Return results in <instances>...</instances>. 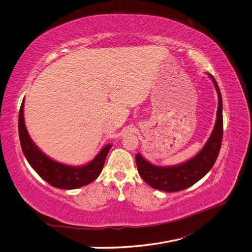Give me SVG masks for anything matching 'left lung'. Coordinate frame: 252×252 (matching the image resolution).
<instances>
[{
	"instance_id": "left-lung-1",
	"label": "left lung",
	"mask_w": 252,
	"mask_h": 252,
	"mask_svg": "<svg viewBox=\"0 0 252 252\" xmlns=\"http://www.w3.org/2000/svg\"><path fill=\"white\" fill-rule=\"evenodd\" d=\"M207 74L216 87L219 100L216 124L209 139L192 158L174 166H158L148 162L141 154L136 155L139 174L152 188L166 192L184 190L207 174L217 161L223 139V103L217 81L211 74Z\"/></svg>"
}]
</instances>
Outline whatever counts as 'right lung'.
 Segmentation results:
<instances>
[{"label":"right lung","instance_id":"obj_1","mask_svg":"<svg viewBox=\"0 0 252 252\" xmlns=\"http://www.w3.org/2000/svg\"><path fill=\"white\" fill-rule=\"evenodd\" d=\"M19 136L23 154L29 165L44 181L60 189H75L94 182L102 172L106 157L112 147L111 144H107L94 159L82 166H71L55 161L42 152L30 138L24 121V100L19 112Z\"/></svg>","mask_w":252,"mask_h":252}]
</instances>
